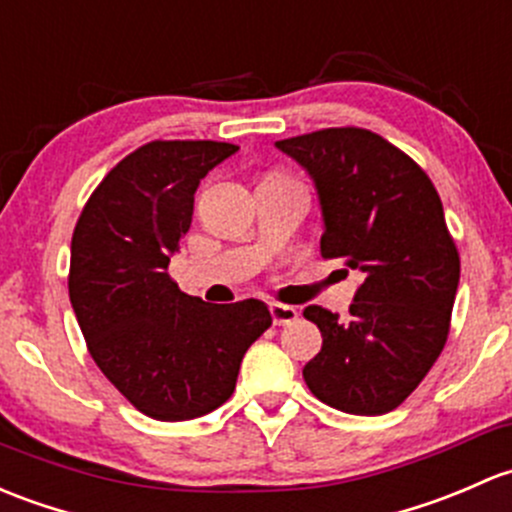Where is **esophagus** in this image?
Returning <instances> with one entry per match:
<instances>
[{
	"label": "esophagus",
	"mask_w": 512,
	"mask_h": 512,
	"mask_svg": "<svg viewBox=\"0 0 512 512\" xmlns=\"http://www.w3.org/2000/svg\"><path fill=\"white\" fill-rule=\"evenodd\" d=\"M270 314H272L274 326H289L299 319V311L287 304H270Z\"/></svg>",
	"instance_id": "esophagus-1"
}]
</instances>
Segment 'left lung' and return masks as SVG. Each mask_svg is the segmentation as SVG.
I'll use <instances>...</instances> for the list:
<instances>
[{
  "instance_id": "1",
  "label": "left lung",
  "mask_w": 512,
  "mask_h": 512,
  "mask_svg": "<svg viewBox=\"0 0 512 512\" xmlns=\"http://www.w3.org/2000/svg\"><path fill=\"white\" fill-rule=\"evenodd\" d=\"M277 147L314 179L321 255L363 272L351 316L306 306L324 346L304 365L314 397L348 414H385L412 395L451 326L461 260L422 166L380 134L328 127Z\"/></svg>"
}]
</instances>
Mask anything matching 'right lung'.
Returning a JSON list of instances; mask_svg holds the SVG:
<instances>
[{
	"mask_svg": "<svg viewBox=\"0 0 512 512\" xmlns=\"http://www.w3.org/2000/svg\"><path fill=\"white\" fill-rule=\"evenodd\" d=\"M238 152L211 139H154L90 193L71 240L68 294L88 351L147 417L186 422L223 405L242 355L272 326L257 299L206 304L171 279L203 176Z\"/></svg>",
	"mask_w": 512,
	"mask_h": 512,
	"instance_id": "obj_1",
	"label": "right lung"
}]
</instances>
